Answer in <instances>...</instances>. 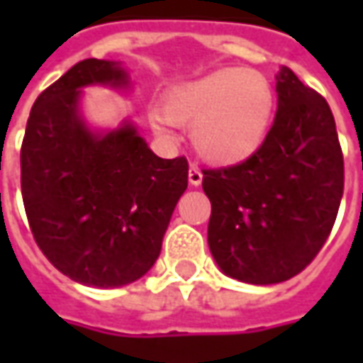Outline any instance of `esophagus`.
<instances>
[{"instance_id":"obj_1","label":"esophagus","mask_w":363,"mask_h":363,"mask_svg":"<svg viewBox=\"0 0 363 363\" xmlns=\"http://www.w3.org/2000/svg\"><path fill=\"white\" fill-rule=\"evenodd\" d=\"M202 177H203L202 172H200V169H198V167L191 163V165H189V172H188L189 184H191V186H200V184H202Z\"/></svg>"}]
</instances>
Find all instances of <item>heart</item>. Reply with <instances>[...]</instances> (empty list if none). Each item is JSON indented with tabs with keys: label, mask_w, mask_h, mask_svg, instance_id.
<instances>
[{
	"label": "heart",
	"mask_w": 363,
	"mask_h": 363,
	"mask_svg": "<svg viewBox=\"0 0 363 363\" xmlns=\"http://www.w3.org/2000/svg\"><path fill=\"white\" fill-rule=\"evenodd\" d=\"M274 113L271 80L252 68H220L188 82L165 101V115H149L153 131L191 129L196 153L212 165H236L264 143Z\"/></svg>",
	"instance_id": "obj_1"
}]
</instances>
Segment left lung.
Listing matches in <instances>:
<instances>
[{
	"label": "left lung",
	"mask_w": 363,
	"mask_h": 363,
	"mask_svg": "<svg viewBox=\"0 0 363 363\" xmlns=\"http://www.w3.org/2000/svg\"><path fill=\"white\" fill-rule=\"evenodd\" d=\"M264 143L242 163L203 169L208 246L224 274L274 285L321 250L343 196V155L328 101L283 66Z\"/></svg>",
	"instance_id": "left-lung-1"
}]
</instances>
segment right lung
Listing matches in <instances>:
<instances>
[{"instance_id":"obj_1","label":"right lung","mask_w":363,"mask_h":363,"mask_svg":"<svg viewBox=\"0 0 363 363\" xmlns=\"http://www.w3.org/2000/svg\"><path fill=\"white\" fill-rule=\"evenodd\" d=\"M125 89L119 62L86 58L35 99L21 143V198L40 250L72 281L115 289L141 279L160 257L188 160H161L129 121L91 131L80 89Z\"/></svg>"}]
</instances>
